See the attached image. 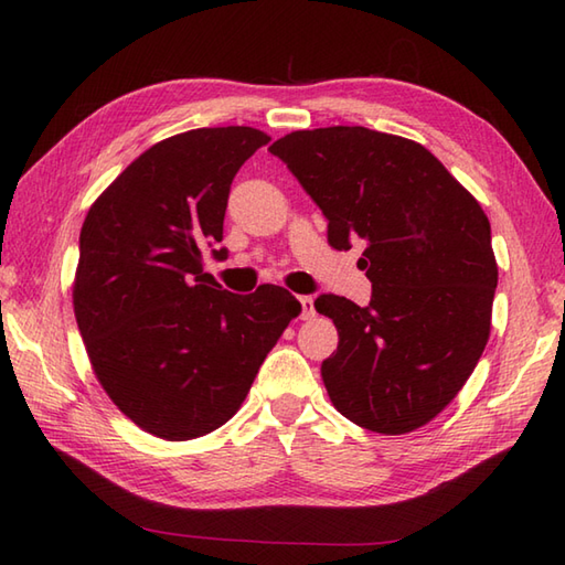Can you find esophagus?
Instances as JSON below:
<instances>
[{"label":"esophagus","mask_w":565,"mask_h":565,"mask_svg":"<svg viewBox=\"0 0 565 565\" xmlns=\"http://www.w3.org/2000/svg\"><path fill=\"white\" fill-rule=\"evenodd\" d=\"M301 318L303 320L316 318V306H313V298H310V296H301Z\"/></svg>","instance_id":"esophagus-1"}]
</instances>
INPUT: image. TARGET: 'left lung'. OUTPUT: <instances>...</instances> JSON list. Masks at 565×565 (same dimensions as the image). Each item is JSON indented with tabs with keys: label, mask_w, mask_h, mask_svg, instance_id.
<instances>
[{
	"label": "left lung",
	"mask_w": 565,
	"mask_h": 565,
	"mask_svg": "<svg viewBox=\"0 0 565 565\" xmlns=\"http://www.w3.org/2000/svg\"><path fill=\"white\" fill-rule=\"evenodd\" d=\"M269 152L318 203L334 249L366 245L369 306L316 298L340 334L320 366L332 405L379 435L427 425L490 338L498 264L481 203L419 142L364 126L294 130Z\"/></svg>",
	"instance_id": "left-lung-1"
}]
</instances>
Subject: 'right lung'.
Segmentation results:
<instances>
[{"mask_svg": "<svg viewBox=\"0 0 565 565\" xmlns=\"http://www.w3.org/2000/svg\"><path fill=\"white\" fill-rule=\"evenodd\" d=\"M267 142L249 126L167 138L130 162L84 218L72 306L94 376L118 411L160 439L225 425L301 313L281 286L237 296L203 271L201 252L223 239L233 177Z\"/></svg>", "mask_w": 565, "mask_h": 565, "instance_id": "obj_1", "label": "right lung"}]
</instances>
